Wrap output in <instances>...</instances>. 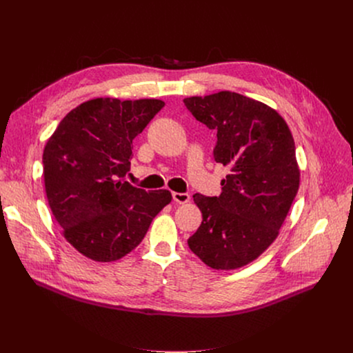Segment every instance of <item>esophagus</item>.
Returning <instances> with one entry per match:
<instances>
[{
	"label": "esophagus",
	"mask_w": 353,
	"mask_h": 353,
	"mask_svg": "<svg viewBox=\"0 0 353 353\" xmlns=\"http://www.w3.org/2000/svg\"><path fill=\"white\" fill-rule=\"evenodd\" d=\"M173 199L179 204L190 203V195L185 192H173Z\"/></svg>",
	"instance_id": "esophagus-1"
}]
</instances>
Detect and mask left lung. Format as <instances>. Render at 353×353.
Masks as SVG:
<instances>
[{"label":"left lung","instance_id":"8db88e82","mask_svg":"<svg viewBox=\"0 0 353 353\" xmlns=\"http://www.w3.org/2000/svg\"><path fill=\"white\" fill-rule=\"evenodd\" d=\"M184 105L216 131L215 161L230 168L219 196L194 195L203 222L188 247L214 270L241 268L275 241L297 194L292 132L275 109L236 92L185 97Z\"/></svg>","mask_w":353,"mask_h":353}]
</instances>
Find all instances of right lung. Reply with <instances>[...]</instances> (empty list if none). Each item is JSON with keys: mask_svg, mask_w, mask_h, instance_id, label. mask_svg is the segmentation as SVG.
<instances>
[{"mask_svg": "<svg viewBox=\"0 0 353 353\" xmlns=\"http://www.w3.org/2000/svg\"><path fill=\"white\" fill-rule=\"evenodd\" d=\"M165 106L158 99L96 97L72 109L43 150L50 210L63 236L97 263L123 259L172 203L169 190L125 181L132 141Z\"/></svg>", "mask_w": 353, "mask_h": 353, "instance_id": "add662e5", "label": "right lung"}]
</instances>
